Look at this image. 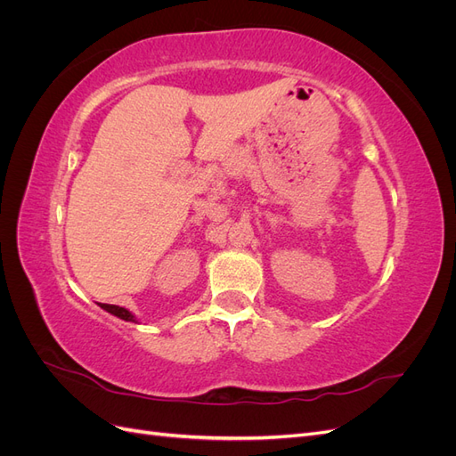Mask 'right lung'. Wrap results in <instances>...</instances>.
Listing matches in <instances>:
<instances>
[{
    "mask_svg": "<svg viewBox=\"0 0 456 456\" xmlns=\"http://www.w3.org/2000/svg\"><path fill=\"white\" fill-rule=\"evenodd\" d=\"M99 306H101L102 310L110 312L112 315L119 317V320H126V322H133V323H136V317H134L127 308H121V306H116V305H101V302H99Z\"/></svg>",
    "mask_w": 456,
    "mask_h": 456,
    "instance_id": "obj_1",
    "label": "right lung"
}]
</instances>
